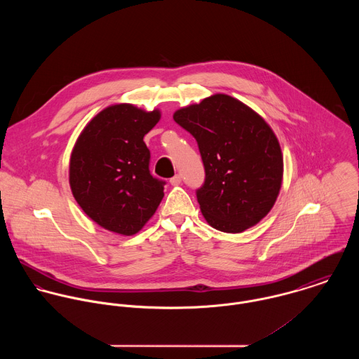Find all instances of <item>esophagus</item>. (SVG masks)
<instances>
[{"instance_id":"obj_1","label":"esophagus","mask_w":359,"mask_h":359,"mask_svg":"<svg viewBox=\"0 0 359 359\" xmlns=\"http://www.w3.org/2000/svg\"><path fill=\"white\" fill-rule=\"evenodd\" d=\"M181 181H182V180H181V175H178V174H177V175H174V177L170 180V184H171V185H174V187H177V185H180V184H181Z\"/></svg>"}]
</instances>
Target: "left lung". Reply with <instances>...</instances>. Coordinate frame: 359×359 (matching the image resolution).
Masks as SVG:
<instances>
[{
	"label": "left lung",
	"mask_w": 359,
	"mask_h": 359,
	"mask_svg": "<svg viewBox=\"0 0 359 359\" xmlns=\"http://www.w3.org/2000/svg\"><path fill=\"white\" fill-rule=\"evenodd\" d=\"M172 117L199 147L205 178L196 196L205 221L228 233L256 225L275 205L283 177V156L271 127L225 94L182 107Z\"/></svg>",
	"instance_id": "1"
}]
</instances>
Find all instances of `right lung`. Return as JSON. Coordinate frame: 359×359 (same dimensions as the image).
<instances>
[{"label":"right lung","instance_id":"right-lung-1","mask_svg":"<svg viewBox=\"0 0 359 359\" xmlns=\"http://www.w3.org/2000/svg\"><path fill=\"white\" fill-rule=\"evenodd\" d=\"M160 120L130 103L111 104L81 131L70 156L69 182L83 211L104 229L131 236L164 196V181L149 171L144 137Z\"/></svg>","mask_w":359,"mask_h":359}]
</instances>
